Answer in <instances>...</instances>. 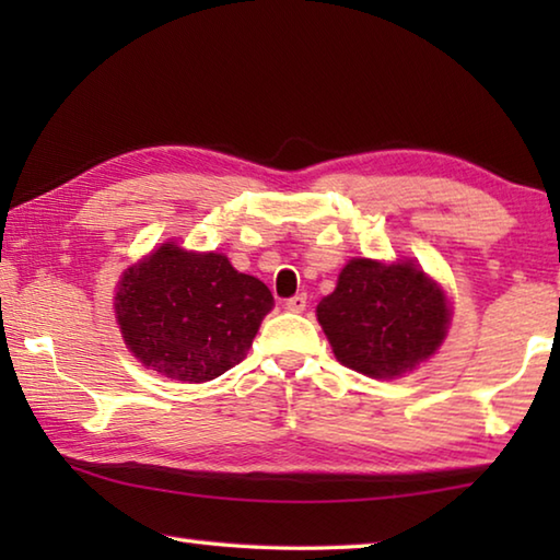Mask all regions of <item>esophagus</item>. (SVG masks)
Instances as JSON below:
<instances>
[{
	"mask_svg": "<svg viewBox=\"0 0 560 560\" xmlns=\"http://www.w3.org/2000/svg\"><path fill=\"white\" fill-rule=\"evenodd\" d=\"M306 303H308L306 293H296V296L287 299V308H289V311H293V314H301V311L306 308Z\"/></svg>",
	"mask_w": 560,
	"mask_h": 560,
	"instance_id": "34e87169",
	"label": "esophagus"
}]
</instances>
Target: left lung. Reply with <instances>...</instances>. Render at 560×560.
<instances>
[{
	"label": "left lung",
	"mask_w": 560,
	"mask_h": 560,
	"mask_svg": "<svg viewBox=\"0 0 560 560\" xmlns=\"http://www.w3.org/2000/svg\"><path fill=\"white\" fill-rule=\"evenodd\" d=\"M316 314L340 363L371 377L420 365L440 348L450 320L447 299L420 267L371 259L346 264Z\"/></svg>",
	"instance_id": "8db88e82"
}]
</instances>
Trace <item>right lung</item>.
<instances>
[{
    "mask_svg": "<svg viewBox=\"0 0 560 560\" xmlns=\"http://www.w3.org/2000/svg\"><path fill=\"white\" fill-rule=\"evenodd\" d=\"M273 306L267 283L222 254L160 246L126 271L118 324L140 363L173 381L207 383L242 363Z\"/></svg>",
    "mask_w": 560,
    "mask_h": 560,
    "instance_id": "1",
    "label": "right lung"
}]
</instances>
